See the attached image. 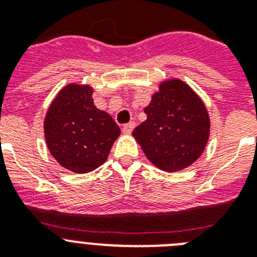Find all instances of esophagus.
<instances>
[{"label": "esophagus", "instance_id": "obj_1", "mask_svg": "<svg viewBox=\"0 0 257 257\" xmlns=\"http://www.w3.org/2000/svg\"><path fill=\"white\" fill-rule=\"evenodd\" d=\"M134 127H135V123H134V122H128V123H126L122 127V131H123L124 134H131L134 130Z\"/></svg>", "mask_w": 257, "mask_h": 257}]
</instances>
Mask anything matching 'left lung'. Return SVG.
I'll list each match as a JSON object with an SVG mask.
<instances>
[{
	"mask_svg": "<svg viewBox=\"0 0 257 257\" xmlns=\"http://www.w3.org/2000/svg\"><path fill=\"white\" fill-rule=\"evenodd\" d=\"M144 112L147 119L133 136L156 167L180 171L201 157L210 138V115L189 85L179 78L162 81Z\"/></svg>",
	"mask_w": 257,
	"mask_h": 257,
	"instance_id": "obj_1",
	"label": "left lung"
}]
</instances>
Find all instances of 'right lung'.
Listing matches in <instances>:
<instances>
[{
	"label": "right lung",
	"instance_id": "add662e5",
	"mask_svg": "<svg viewBox=\"0 0 257 257\" xmlns=\"http://www.w3.org/2000/svg\"><path fill=\"white\" fill-rule=\"evenodd\" d=\"M92 92L90 85L68 83L50 104L44 121L51 156L76 174L103 165L121 134L113 118L95 106Z\"/></svg>",
	"mask_w": 257,
	"mask_h": 257
}]
</instances>
